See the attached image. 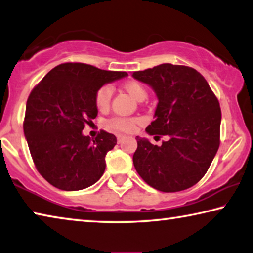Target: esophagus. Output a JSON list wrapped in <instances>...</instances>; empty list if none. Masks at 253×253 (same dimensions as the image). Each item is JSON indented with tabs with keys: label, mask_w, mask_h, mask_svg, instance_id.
Here are the masks:
<instances>
[{
	"label": "esophagus",
	"mask_w": 253,
	"mask_h": 253,
	"mask_svg": "<svg viewBox=\"0 0 253 253\" xmlns=\"http://www.w3.org/2000/svg\"><path fill=\"white\" fill-rule=\"evenodd\" d=\"M116 138H118V142H119V143H121V142L123 141V140L126 139V137H124V135H121V134H119Z\"/></svg>",
	"instance_id": "34e87169"
}]
</instances>
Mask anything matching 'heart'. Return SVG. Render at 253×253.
Wrapping results in <instances>:
<instances>
[{
  "mask_svg": "<svg viewBox=\"0 0 253 253\" xmlns=\"http://www.w3.org/2000/svg\"><path fill=\"white\" fill-rule=\"evenodd\" d=\"M124 89L133 97L134 99L141 102L147 97V89L142 84L138 81H127L124 84ZM112 95H113V88L110 84H104L96 91L95 95V104L98 110H106L110 106ZM139 119L135 118H120V116H114L107 121V126L112 130L126 132L130 133L133 132L139 123Z\"/></svg>",
  "mask_w": 253,
  "mask_h": 253,
  "instance_id": "heart-1",
  "label": "heart"
}]
</instances>
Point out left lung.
<instances>
[{"label": "left lung", "instance_id": "1", "mask_svg": "<svg viewBox=\"0 0 253 253\" xmlns=\"http://www.w3.org/2000/svg\"><path fill=\"white\" fill-rule=\"evenodd\" d=\"M156 92L155 120L146 131L167 135L162 146L137 137L133 165L151 188L177 192L197 184L211 166L220 143L219 102L193 68L164 63L132 73Z\"/></svg>", "mask_w": 253, "mask_h": 253}]
</instances>
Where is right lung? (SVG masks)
<instances>
[{
	"label": "right lung",
	"instance_id": "obj_1",
	"mask_svg": "<svg viewBox=\"0 0 253 253\" xmlns=\"http://www.w3.org/2000/svg\"><path fill=\"white\" fill-rule=\"evenodd\" d=\"M127 76L86 63H62L42 78L26 105L23 132L41 175L64 191L86 189L104 174L114 134L102 130L95 139L83 134L97 116L95 95L105 84Z\"/></svg>",
	"mask_w": 253,
	"mask_h": 253
}]
</instances>
